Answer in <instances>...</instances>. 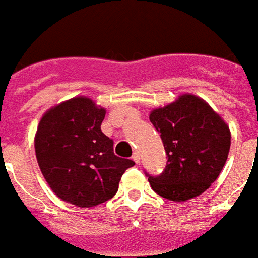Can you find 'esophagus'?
<instances>
[{
    "label": "esophagus",
    "mask_w": 258,
    "mask_h": 258,
    "mask_svg": "<svg viewBox=\"0 0 258 258\" xmlns=\"http://www.w3.org/2000/svg\"><path fill=\"white\" fill-rule=\"evenodd\" d=\"M132 160L135 161L136 163L140 162V154H139V152H135V153L132 154Z\"/></svg>",
    "instance_id": "esophagus-1"
}]
</instances>
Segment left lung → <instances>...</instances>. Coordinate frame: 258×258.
Wrapping results in <instances>:
<instances>
[{"label":"left lung","mask_w":258,"mask_h":258,"mask_svg":"<svg viewBox=\"0 0 258 258\" xmlns=\"http://www.w3.org/2000/svg\"><path fill=\"white\" fill-rule=\"evenodd\" d=\"M161 134L166 166L160 175L147 174L156 194L171 201H185L216 182L227 161L230 128L203 98L183 95L149 115Z\"/></svg>","instance_id":"1"}]
</instances>
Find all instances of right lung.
<instances>
[{
	"label": "right lung",
	"instance_id": "1",
	"mask_svg": "<svg viewBox=\"0 0 258 258\" xmlns=\"http://www.w3.org/2000/svg\"><path fill=\"white\" fill-rule=\"evenodd\" d=\"M105 113L80 96L49 109L37 127L35 151L42 175L61 200L76 207L110 200L135 165L114 154V142L101 131Z\"/></svg>",
	"mask_w": 258,
	"mask_h": 258
}]
</instances>
